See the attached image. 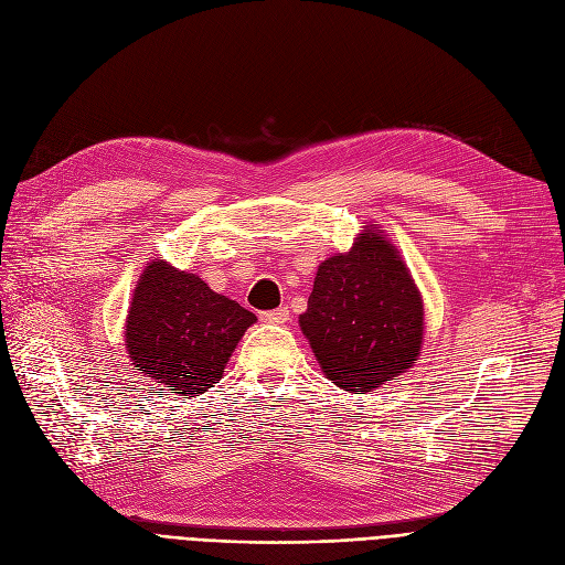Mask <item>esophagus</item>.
Returning <instances> with one entry per match:
<instances>
[{"mask_svg": "<svg viewBox=\"0 0 565 565\" xmlns=\"http://www.w3.org/2000/svg\"><path fill=\"white\" fill-rule=\"evenodd\" d=\"M260 321H265V323H286L288 321V307H277L273 311H263Z\"/></svg>", "mask_w": 565, "mask_h": 565, "instance_id": "obj_1", "label": "esophagus"}]
</instances>
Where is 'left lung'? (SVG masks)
Masks as SVG:
<instances>
[{
	"label": "left lung",
	"mask_w": 565,
	"mask_h": 565,
	"mask_svg": "<svg viewBox=\"0 0 565 565\" xmlns=\"http://www.w3.org/2000/svg\"><path fill=\"white\" fill-rule=\"evenodd\" d=\"M300 328L323 374L364 395L418 358L423 300L395 247L362 233L349 254L318 267Z\"/></svg>",
	"instance_id": "8db88e82"
}]
</instances>
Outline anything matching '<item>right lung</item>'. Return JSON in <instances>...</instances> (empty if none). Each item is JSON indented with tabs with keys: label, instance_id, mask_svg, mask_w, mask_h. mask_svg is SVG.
<instances>
[{
	"label": "right lung",
	"instance_id": "obj_1",
	"mask_svg": "<svg viewBox=\"0 0 565 565\" xmlns=\"http://www.w3.org/2000/svg\"><path fill=\"white\" fill-rule=\"evenodd\" d=\"M256 316L203 279L154 260L134 290L127 349L140 374L199 397L214 387Z\"/></svg>",
	"mask_w": 565,
	"mask_h": 565
}]
</instances>
